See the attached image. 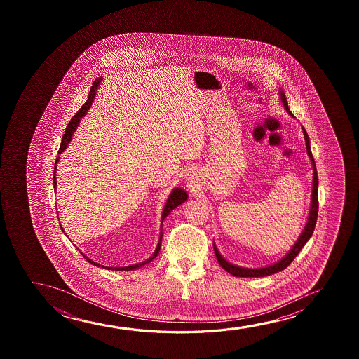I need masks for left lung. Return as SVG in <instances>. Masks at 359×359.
I'll return each mask as SVG.
<instances>
[{"instance_id":"8db88e82","label":"left lung","mask_w":359,"mask_h":359,"mask_svg":"<svg viewBox=\"0 0 359 359\" xmlns=\"http://www.w3.org/2000/svg\"><path fill=\"white\" fill-rule=\"evenodd\" d=\"M280 102L285 107V111L290 114L292 118H294V115L292 114L288 107V102L285 98V94L282 89L280 88ZM303 130V135H304L305 146H306V152L309 156L310 161H311V165H313V189H311V201H310L309 216H308V221L305 223L304 229L300 233L298 239L294 243V245L290 248V250L285 254L280 260L277 261L272 265L265 266V267H259V269H249V267H241V266L234 265L229 261H226L221 252L217 249L216 244L213 241V249H215V254H216L217 261L218 264L231 275L236 276V277H265V276L273 275L280 271L285 270V267L290 265V262L294 260L295 256L299 254L302 248L306 244V241H309L310 236H313L314 233L315 226H316V219H318V211H319V200H318V185H319V180H318V172H316V165H315L314 157L313 153L310 149V140L308 133L305 131V128L302 126Z\"/></svg>"}]
</instances>
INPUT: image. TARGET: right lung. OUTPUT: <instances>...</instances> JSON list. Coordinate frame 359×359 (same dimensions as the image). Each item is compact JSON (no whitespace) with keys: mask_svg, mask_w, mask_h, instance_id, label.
I'll return each mask as SVG.
<instances>
[{"mask_svg":"<svg viewBox=\"0 0 359 359\" xmlns=\"http://www.w3.org/2000/svg\"><path fill=\"white\" fill-rule=\"evenodd\" d=\"M102 79L103 77H99V79H95L93 82V86H92V88H90V92H89L88 99H87V102L82 105V108L79 109V111L76 113L74 118H71V121H69V125H67V128L65 130L64 136H62V140H61V144H60L59 154L64 152L65 149L67 148L69 142H71V140H72V136H74V133H76V130L79 128V123H81V118L86 116V114L88 113L89 108L92 107V103L94 102V98H95V94H97V90H98L99 86L102 83ZM60 157L56 158V161H55V168H54V190L56 192V185H57V182H56V167H57V163H59ZM187 192L182 189V187H174L172 189V192L169 194V196H168L167 201H165V205H164V208H163L162 212V223H161V233H159V239H158L157 248H156V250L153 251L152 256L151 257H148L147 260L142 261V262H138V264H135V265L130 266H123V267H108V266L100 265V264H97V262H94L93 260H90L89 257L84 255L83 252L81 251V254L86 257V260L88 261L89 264H92V265L97 266V267H103V269H108V270H115V271H133L137 270L140 267H142V266L146 265V264H149L151 261L154 260L156 257H157L158 254H159V250H161V245H162V238H163V221L167 218L168 215L170 213V212L174 210V208H177L179 205H182V202H185L187 200ZM61 226V229L64 231V228L62 226ZM66 234V233H65ZM67 236V234H66Z\"/></svg>","mask_w":359,"mask_h":359,"instance_id":"add662e5","label":"right lung"}]
</instances>
